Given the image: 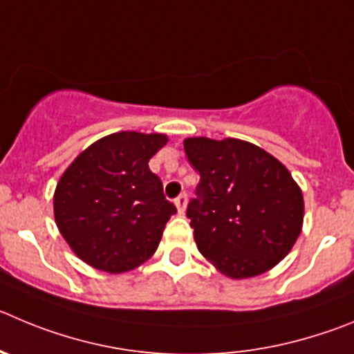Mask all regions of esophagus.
Masks as SVG:
<instances>
[{
  "instance_id": "esophagus-1",
  "label": "esophagus",
  "mask_w": 354,
  "mask_h": 354,
  "mask_svg": "<svg viewBox=\"0 0 354 354\" xmlns=\"http://www.w3.org/2000/svg\"><path fill=\"white\" fill-rule=\"evenodd\" d=\"M175 207H177V210H179V214H184V210H186V205H187V196L186 194H179L177 198H175Z\"/></svg>"
}]
</instances>
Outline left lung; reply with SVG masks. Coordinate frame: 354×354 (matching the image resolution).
I'll return each mask as SVG.
<instances>
[{
  "instance_id": "8db88e82",
  "label": "left lung",
  "mask_w": 354,
  "mask_h": 354,
  "mask_svg": "<svg viewBox=\"0 0 354 354\" xmlns=\"http://www.w3.org/2000/svg\"><path fill=\"white\" fill-rule=\"evenodd\" d=\"M198 170V198L187 205L198 251L230 279L265 274L302 232L304 196L290 170L258 145L239 138L184 140Z\"/></svg>"
}]
</instances>
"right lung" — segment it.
<instances>
[{"label":"right lung","mask_w":354,"mask_h":354,"mask_svg":"<svg viewBox=\"0 0 354 354\" xmlns=\"http://www.w3.org/2000/svg\"><path fill=\"white\" fill-rule=\"evenodd\" d=\"M168 137L119 131L80 152L54 191L61 235L93 268L122 274L156 252L165 225L177 212L149 160Z\"/></svg>","instance_id":"obj_1"}]
</instances>
